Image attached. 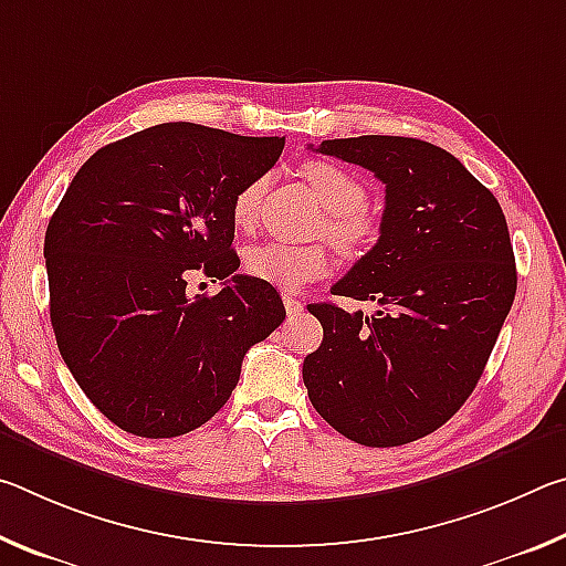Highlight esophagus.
I'll list each match as a JSON object with an SVG mask.
<instances>
[{
    "mask_svg": "<svg viewBox=\"0 0 566 566\" xmlns=\"http://www.w3.org/2000/svg\"><path fill=\"white\" fill-rule=\"evenodd\" d=\"M282 302H284L286 314H292V317L304 310V302L296 300V296H292V294H282Z\"/></svg>",
    "mask_w": 566,
    "mask_h": 566,
    "instance_id": "1",
    "label": "esophagus"
}]
</instances>
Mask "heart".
<instances>
[{"mask_svg": "<svg viewBox=\"0 0 566 566\" xmlns=\"http://www.w3.org/2000/svg\"><path fill=\"white\" fill-rule=\"evenodd\" d=\"M302 175L314 191L317 202L329 212L327 234L334 244L347 254H361L377 244L379 219L367 207V187L334 161H306ZM264 181L254 179L234 195L232 222L239 229H249L260 212ZM327 249L319 244H292V242H260L249 247L247 272L284 290H296L304 282L317 280L327 270Z\"/></svg>", "mask_w": 566, "mask_h": 566, "instance_id": "1", "label": "heart"}]
</instances>
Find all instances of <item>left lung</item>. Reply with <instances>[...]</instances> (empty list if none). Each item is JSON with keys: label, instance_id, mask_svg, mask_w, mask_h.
Returning a JSON list of instances; mask_svg holds the SVG:
<instances>
[{"label": "left lung", "instance_id": "obj_1", "mask_svg": "<svg viewBox=\"0 0 566 566\" xmlns=\"http://www.w3.org/2000/svg\"><path fill=\"white\" fill-rule=\"evenodd\" d=\"M317 151L385 185L379 239L332 294L371 314L310 304L324 339L302 377L352 442L399 447L457 415L512 310L516 266L500 202L447 149L411 137L327 139Z\"/></svg>", "mask_w": 566, "mask_h": 566}]
</instances>
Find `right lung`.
<instances>
[{"mask_svg": "<svg viewBox=\"0 0 566 566\" xmlns=\"http://www.w3.org/2000/svg\"><path fill=\"white\" fill-rule=\"evenodd\" d=\"M284 137L191 122L102 147L66 187L44 237L50 317L76 385L119 429L169 439L232 397L242 359L284 322L274 286L237 274L234 195L274 167ZM230 276L214 297L186 274Z\"/></svg>", "mask_w": 566, "mask_h": 566, "instance_id": "1", "label": "right lung"}]
</instances>
